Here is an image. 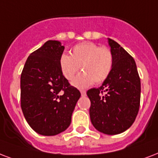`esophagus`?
Wrapping results in <instances>:
<instances>
[{
	"label": "esophagus",
	"instance_id": "obj_1",
	"mask_svg": "<svg viewBox=\"0 0 158 158\" xmlns=\"http://www.w3.org/2000/svg\"><path fill=\"white\" fill-rule=\"evenodd\" d=\"M80 93H81L82 96H85L86 95V91H84V90H80Z\"/></svg>",
	"mask_w": 158,
	"mask_h": 158
}]
</instances>
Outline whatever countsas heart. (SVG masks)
I'll return each mask as SVG.
<instances>
[{"mask_svg": "<svg viewBox=\"0 0 158 158\" xmlns=\"http://www.w3.org/2000/svg\"><path fill=\"white\" fill-rule=\"evenodd\" d=\"M114 66V55L108 47L94 42H83L71 50V55L63 54L60 58L61 73L71 81L81 67L83 70L73 80L72 84L79 89L91 86L94 83H102L111 73Z\"/></svg>", "mask_w": 158, "mask_h": 158, "instance_id": "obj_1", "label": "heart"}]
</instances>
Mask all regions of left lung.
<instances>
[{
    "mask_svg": "<svg viewBox=\"0 0 158 158\" xmlns=\"http://www.w3.org/2000/svg\"><path fill=\"white\" fill-rule=\"evenodd\" d=\"M114 55L109 76L98 89L88 90L90 120L98 132L115 135L128 129L138 115L141 82L133 58L116 41L108 38Z\"/></svg>",
    "mask_w": 158,
    "mask_h": 158,
    "instance_id": "1",
    "label": "left lung"
}]
</instances>
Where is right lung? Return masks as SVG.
Listing matches in <instances>:
<instances>
[{
    "mask_svg": "<svg viewBox=\"0 0 158 158\" xmlns=\"http://www.w3.org/2000/svg\"><path fill=\"white\" fill-rule=\"evenodd\" d=\"M64 46L48 40L31 53L20 76V103L31 127L43 136L65 131L80 92L70 86L60 68Z\"/></svg>",
    "mask_w": 158,
    "mask_h": 158,
    "instance_id": "obj_1",
    "label": "right lung"
}]
</instances>
